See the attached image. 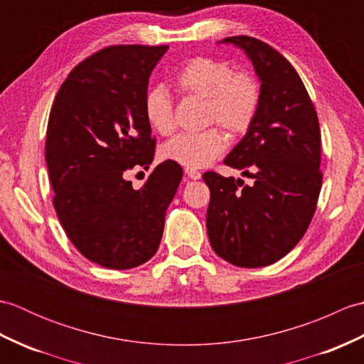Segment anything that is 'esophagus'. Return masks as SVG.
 Segmentation results:
<instances>
[{"label": "esophagus", "instance_id": "esophagus-1", "mask_svg": "<svg viewBox=\"0 0 364 364\" xmlns=\"http://www.w3.org/2000/svg\"><path fill=\"white\" fill-rule=\"evenodd\" d=\"M184 172H186V175L191 178V180H198V178H202V173H200L198 170H196V168L186 167V170H184Z\"/></svg>", "mask_w": 364, "mask_h": 364}]
</instances>
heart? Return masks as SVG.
Instances as JSON below:
<instances>
[{
	"instance_id": "b5f03b06",
	"label": "heart",
	"mask_w": 364,
	"mask_h": 364,
	"mask_svg": "<svg viewBox=\"0 0 364 364\" xmlns=\"http://www.w3.org/2000/svg\"><path fill=\"white\" fill-rule=\"evenodd\" d=\"M175 87L183 97L205 100V125H220L231 136L247 133L257 117L261 100L258 81L249 72H233L227 60L210 56L191 59L176 73ZM144 111L156 133L167 136L175 129L173 102L164 87L146 92ZM225 146L222 131L208 128L172 137L161 146V156L184 167L202 168L218 159Z\"/></svg>"
}]
</instances>
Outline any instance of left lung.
I'll use <instances>...</instances> for the list:
<instances>
[{"label":"left lung","instance_id":"1","mask_svg":"<svg viewBox=\"0 0 364 364\" xmlns=\"http://www.w3.org/2000/svg\"><path fill=\"white\" fill-rule=\"evenodd\" d=\"M222 42L242 48L261 81L257 117L223 161L255 183L203 173L211 191L206 228L220 258L262 267L288 255L314 215L322 186L319 120L296 68L272 46L249 36Z\"/></svg>","mask_w":364,"mask_h":364}]
</instances>
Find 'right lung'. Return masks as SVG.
<instances>
[{"label": "right lung", "mask_w": 364, "mask_h": 364, "mask_svg": "<svg viewBox=\"0 0 364 364\" xmlns=\"http://www.w3.org/2000/svg\"><path fill=\"white\" fill-rule=\"evenodd\" d=\"M167 48L106 46L73 68L51 106L45 159L53 206L80 253L107 269H133L156 253L183 178L180 164L164 161L139 191L127 180L154 156L144 100Z\"/></svg>", "instance_id": "1"}]
</instances>
